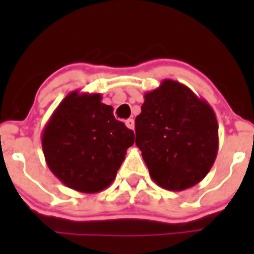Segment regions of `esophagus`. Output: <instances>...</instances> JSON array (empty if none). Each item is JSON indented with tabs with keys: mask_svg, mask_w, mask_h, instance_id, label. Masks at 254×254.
Segmentation results:
<instances>
[{
	"mask_svg": "<svg viewBox=\"0 0 254 254\" xmlns=\"http://www.w3.org/2000/svg\"><path fill=\"white\" fill-rule=\"evenodd\" d=\"M126 126H127L129 129H133L134 128V121L132 120V118H129V120L126 121Z\"/></svg>",
	"mask_w": 254,
	"mask_h": 254,
	"instance_id": "34e87169",
	"label": "esophagus"
}]
</instances>
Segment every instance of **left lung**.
Here are the masks:
<instances>
[{
    "label": "left lung",
    "instance_id": "8db88e82",
    "mask_svg": "<svg viewBox=\"0 0 254 254\" xmlns=\"http://www.w3.org/2000/svg\"><path fill=\"white\" fill-rule=\"evenodd\" d=\"M136 117V145L161 188L183 190L202 181L219 150L214 109L190 87L165 78L143 95Z\"/></svg>",
    "mask_w": 254,
    "mask_h": 254
}]
</instances>
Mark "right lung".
I'll return each mask as SVG.
<instances>
[{
	"label": "right lung",
	"mask_w": 254,
	"mask_h": 254,
	"mask_svg": "<svg viewBox=\"0 0 254 254\" xmlns=\"http://www.w3.org/2000/svg\"><path fill=\"white\" fill-rule=\"evenodd\" d=\"M134 142V133L113 116L100 94L69 93L42 132L51 172L68 188L96 193L112 185Z\"/></svg>",
	"instance_id": "obj_1"
}]
</instances>
